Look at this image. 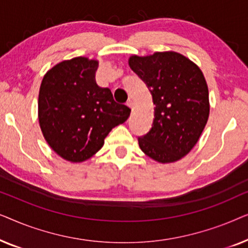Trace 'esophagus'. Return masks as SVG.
<instances>
[{
    "label": "esophagus",
    "instance_id": "34e87169",
    "mask_svg": "<svg viewBox=\"0 0 248 248\" xmlns=\"http://www.w3.org/2000/svg\"><path fill=\"white\" fill-rule=\"evenodd\" d=\"M126 105H127V106L130 107V108H133V100L128 99V100L126 101Z\"/></svg>",
    "mask_w": 248,
    "mask_h": 248
}]
</instances>
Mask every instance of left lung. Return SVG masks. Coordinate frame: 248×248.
Segmentation results:
<instances>
[{"label":"left lung","mask_w":248,"mask_h":248,"mask_svg":"<svg viewBox=\"0 0 248 248\" xmlns=\"http://www.w3.org/2000/svg\"><path fill=\"white\" fill-rule=\"evenodd\" d=\"M131 69L147 84L155 104L152 126L138 138L141 150L155 161L174 162L198 142L209 117V93L203 73L175 52L132 56Z\"/></svg>","instance_id":"left-lung-1"}]
</instances>
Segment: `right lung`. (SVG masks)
<instances>
[{"label": "right lung", "mask_w": 248, "mask_h": 248, "mask_svg": "<svg viewBox=\"0 0 248 248\" xmlns=\"http://www.w3.org/2000/svg\"><path fill=\"white\" fill-rule=\"evenodd\" d=\"M97 69V61L86 57L63 61L40 84V128L49 147L65 160L93 157L111 128L130 116V108L116 103L109 88L98 86Z\"/></svg>", "instance_id": "obj_1"}]
</instances>
